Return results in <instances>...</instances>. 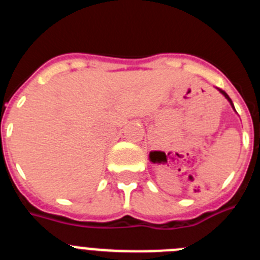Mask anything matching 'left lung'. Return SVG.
I'll return each instance as SVG.
<instances>
[{"label":"left lung","mask_w":260,"mask_h":260,"mask_svg":"<svg viewBox=\"0 0 260 260\" xmlns=\"http://www.w3.org/2000/svg\"><path fill=\"white\" fill-rule=\"evenodd\" d=\"M216 89H217V91H219V92L221 93V95L224 96L225 99H226V100H228V102H229V104L232 105V108H233V110H234V112H236V109H234V105H233V103H232V100H231V98H229V96H228V93L225 92V91H222L221 88H217V87H216Z\"/></svg>","instance_id":"1"}]
</instances>
